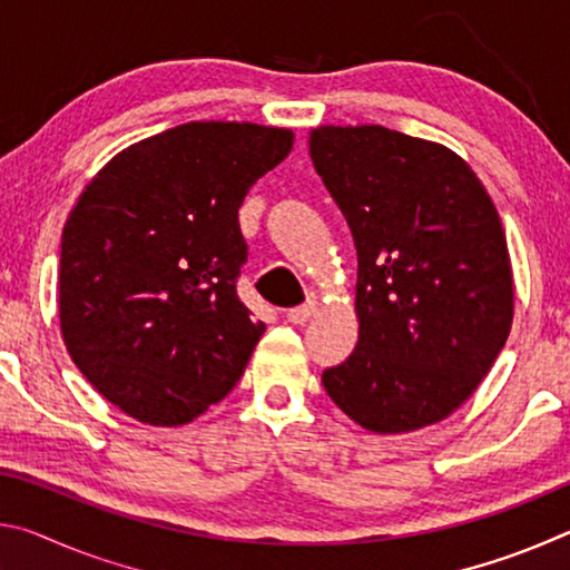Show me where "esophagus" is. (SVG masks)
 <instances>
[{"label": "esophagus", "instance_id": "34e87169", "mask_svg": "<svg viewBox=\"0 0 570 570\" xmlns=\"http://www.w3.org/2000/svg\"><path fill=\"white\" fill-rule=\"evenodd\" d=\"M316 308H320V304H316V302H306V304L296 306V308H288L286 320L292 322V324H306V322L312 320V316L316 314Z\"/></svg>", "mask_w": 570, "mask_h": 570}]
</instances>
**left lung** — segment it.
Here are the masks:
<instances>
[{
    "mask_svg": "<svg viewBox=\"0 0 570 570\" xmlns=\"http://www.w3.org/2000/svg\"><path fill=\"white\" fill-rule=\"evenodd\" d=\"M308 153L356 246L360 342L324 370L336 407L377 435L445 420L513 324L500 216L458 153L382 125H322Z\"/></svg>",
    "mask_w": 570,
    "mask_h": 570,
    "instance_id": "left-lung-1",
    "label": "left lung"
}]
</instances>
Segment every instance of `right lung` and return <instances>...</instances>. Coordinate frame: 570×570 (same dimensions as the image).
<instances>
[{
    "mask_svg": "<svg viewBox=\"0 0 570 570\" xmlns=\"http://www.w3.org/2000/svg\"><path fill=\"white\" fill-rule=\"evenodd\" d=\"M294 132L186 122L118 153L62 228L60 330L77 370L138 422L178 428L236 387L266 326L236 294L238 208Z\"/></svg>",
    "mask_w": 570,
    "mask_h": 570,
    "instance_id": "obj_1",
    "label": "right lung"
}]
</instances>
